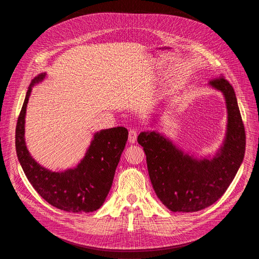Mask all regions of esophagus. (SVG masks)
<instances>
[{"mask_svg":"<svg viewBox=\"0 0 259 259\" xmlns=\"http://www.w3.org/2000/svg\"><path fill=\"white\" fill-rule=\"evenodd\" d=\"M137 138H138V130L134 128L130 129L129 130V142L134 143L135 141H137Z\"/></svg>","mask_w":259,"mask_h":259,"instance_id":"esophagus-1","label":"esophagus"}]
</instances>
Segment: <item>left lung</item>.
I'll return each instance as SVG.
<instances>
[{"label":"left lung","mask_w":259,"mask_h":259,"mask_svg":"<svg viewBox=\"0 0 259 259\" xmlns=\"http://www.w3.org/2000/svg\"><path fill=\"white\" fill-rule=\"evenodd\" d=\"M209 85L223 92L228 109L226 140L212 159L185 154L155 131L142 132L138 138L154 191L172 212H196L213 205L234 180L244 156L246 132L234 89L224 76Z\"/></svg>","instance_id":"obj_1"}]
</instances>
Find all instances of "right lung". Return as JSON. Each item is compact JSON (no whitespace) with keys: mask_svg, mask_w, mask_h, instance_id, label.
Instances as JSON below:
<instances>
[{"mask_svg":"<svg viewBox=\"0 0 259 259\" xmlns=\"http://www.w3.org/2000/svg\"><path fill=\"white\" fill-rule=\"evenodd\" d=\"M45 75L39 74L31 81L18 118L16 150L19 161L35 191L51 206L72 213L97 211L110 191L115 169L128 140V130L115 127L95 133L85 157L74 169L52 172L39 166L25 144V115L32 86Z\"/></svg>","mask_w":259,"mask_h":259,"instance_id":"right-lung-1","label":"right lung"}]
</instances>
